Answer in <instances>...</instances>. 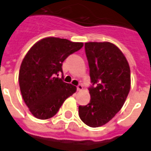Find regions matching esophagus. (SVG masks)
Masks as SVG:
<instances>
[{
	"label": "esophagus",
	"mask_w": 151,
	"mask_h": 151,
	"mask_svg": "<svg viewBox=\"0 0 151 151\" xmlns=\"http://www.w3.org/2000/svg\"><path fill=\"white\" fill-rule=\"evenodd\" d=\"M82 89H83V87L81 85H78V86H77V90H78V91H81Z\"/></svg>",
	"instance_id": "34e87169"
}]
</instances>
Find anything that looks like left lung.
Wrapping results in <instances>:
<instances>
[{"label": "left lung", "instance_id": "1", "mask_svg": "<svg viewBox=\"0 0 151 151\" xmlns=\"http://www.w3.org/2000/svg\"><path fill=\"white\" fill-rule=\"evenodd\" d=\"M92 86L91 100L79 106V117L92 128L110 122L124 105L131 85L130 68L121 50L110 42L85 44Z\"/></svg>", "mask_w": 151, "mask_h": 151}]
</instances>
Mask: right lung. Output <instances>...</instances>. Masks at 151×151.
<instances>
[{"label":"right lung","mask_w":151,"mask_h":151,"mask_svg":"<svg viewBox=\"0 0 151 151\" xmlns=\"http://www.w3.org/2000/svg\"><path fill=\"white\" fill-rule=\"evenodd\" d=\"M83 43L66 39L46 37L37 42L22 60L19 74L20 91L29 111L37 118H51L77 88L64 82L63 63L80 50Z\"/></svg>","instance_id":"add662e5"}]
</instances>
